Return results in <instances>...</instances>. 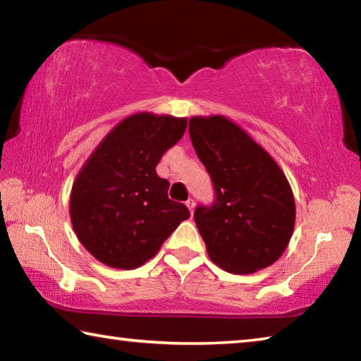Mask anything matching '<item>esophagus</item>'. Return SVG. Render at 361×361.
I'll return each instance as SVG.
<instances>
[{"label": "esophagus", "instance_id": "1", "mask_svg": "<svg viewBox=\"0 0 361 361\" xmlns=\"http://www.w3.org/2000/svg\"><path fill=\"white\" fill-rule=\"evenodd\" d=\"M194 205H195V202H194V199L192 197H189L188 200H186V207L189 209V212H194Z\"/></svg>", "mask_w": 361, "mask_h": 361}]
</instances>
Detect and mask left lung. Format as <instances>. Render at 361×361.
Masks as SVG:
<instances>
[{
    "instance_id": "1",
    "label": "left lung",
    "mask_w": 361,
    "mask_h": 361,
    "mask_svg": "<svg viewBox=\"0 0 361 361\" xmlns=\"http://www.w3.org/2000/svg\"><path fill=\"white\" fill-rule=\"evenodd\" d=\"M189 135L215 188L213 204L194 212L210 259L231 274L271 266L288 247L296 218L282 169L224 116H194Z\"/></svg>"
}]
</instances>
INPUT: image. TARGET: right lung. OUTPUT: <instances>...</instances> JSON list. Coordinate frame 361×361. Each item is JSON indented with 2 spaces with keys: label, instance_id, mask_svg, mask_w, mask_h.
Instances as JSON below:
<instances>
[{
  "label": "right lung",
  "instance_id": "obj_1",
  "mask_svg": "<svg viewBox=\"0 0 361 361\" xmlns=\"http://www.w3.org/2000/svg\"><path fill=\"white\" fill-rule=\"evenodd\" d=\"M186 118L137 113L121 121L79 170L70 216L79 242L103 264L135 269L154 256L189 218L169 199L156 166L183 137Z\"/></svg>",
  "mask_w": 361,
  "mask_h": 361
}]
</instances>
